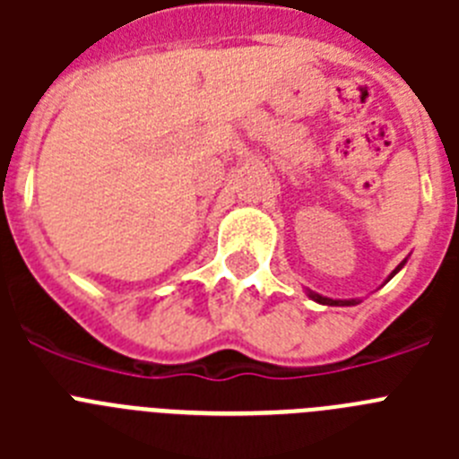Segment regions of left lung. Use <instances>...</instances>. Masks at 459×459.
<instances>
[{"instance_id":"obj_1","label":"left lung","mask_w":459,"mask_h":459,"mask_svg":"<svg viewBox=\"0 0 459 459\" xmlns=\"http://www.w3.org/2000/svg\"><path fill=\"white\" fill-rule=\"evenodd\" d=\"M403 266H404V262H403V264H400V266H397V269L393 271L391 275H388V280H391L393 275L397 273V271L403 269ZM310 299H312V301L324 303V306H356V301H333V299H326V296H319V294H315V291H310Z\"/></svg>"}]
</instances>
